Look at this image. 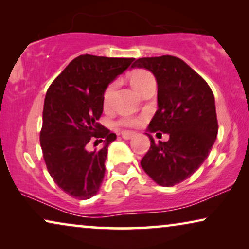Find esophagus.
I'll return each mask as SVG.
<instances>
[{
    "mask_svg": "<svg viewBox=\"0 0 249 249\" xmlns=\"http://www.w3.org/2000/svg\"><path fill=\"white\" fill-rule=\"evenodd\" d=\"M136 134L132 131H124L122 132V138L124 139H131Z\"/></svg>",
    "mask_w": 249,
    "mask_h": 249,
    "instance_id": "1",
    "label": "esophagus"
}]
</instances>
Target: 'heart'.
Masks as SVG:
<instances>
[{"label":"heart","mask_w":249,"mask_h":249,"mask_svg":"<svg viewBox=\"0 0 249 249\" xmlns=\"http://www.w3.org/2000/svg\"><path fill=\"white\" fill-rule=\"evenodd\" d=\"M130 84H131V86L134 87L135 89L139 93L142 88L148 86V85L155 84V80H154V77L152 76V73L148 72V71L137 70L131 74ZM114 89H115V83H112L111 85H108V86L107 87V89H105L104 95H103V101H104L105 105H108L111 103L112 97H113ZM119 124H121L124 125H130V127H135V125H138L139 124H141V120H139L138 118L125 117L124 119H122V120L119 121Z\"/></svg>","instance_id":"heart-1"}]
</instances>
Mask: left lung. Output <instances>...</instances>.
Listing matches in <instances>:
<instances>
[{"mask_svg":"<svg viewBox=\"0 0 249 249\" xmlns=\"http://www.w3.org/2000/svg\"><path fill=\"white\" fill-rule=\"evenodd\" d=\"M131 68L151 71L158 83V111L145 132L151 147L141 165L158 185L175 186L199 169L215 142L214 95L206 81L179 57H142ZM156 131L168 133L169 141L156 144L151 137Z\"/></svg>","mask_w":249,"mask_h":249,"instance_id":"obj_1","label":"left lung"}]
</instances>
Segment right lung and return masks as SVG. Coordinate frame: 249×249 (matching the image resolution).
<instances>
[{
  "instance_id": "obj_1",
  "label": "right lung",
  "mask_w": 249,
  "mask_h": 249,
  "mask_svg": "<svg viewBox=\"0 0 249 249\" xmlns=\"http://www.w3.org/2000/svg\"><path fill=\"white\" fill-rule=\"evenodd\" d=\"M134 61L84 54L71 61L47 89L40 147L54 182L74 198L88 199L100 190L107 147L117 138L97 122L103 95ZM91 139L103 141L104 147L88 151Z\"/></svg>"
}]
</instances>
